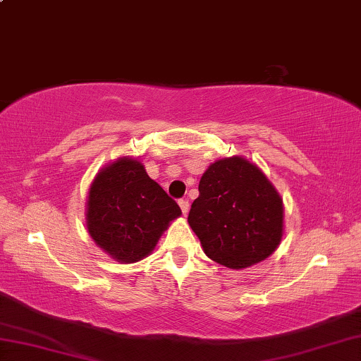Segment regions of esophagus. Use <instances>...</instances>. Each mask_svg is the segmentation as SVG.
Returning a JSON list of instances; mask_svg holds the SVG:
<instances>
[{"mask_svg":"<svg viewBox=\"0 0 361 361\" xmlns=\"http://www.w3.org/2000/svg\"><path fill=\"white\" fill-rule=\"evenodd\" d=\"M178 205H180V209L183 212V215H188V212H189V202H188V200L186 199L178 200Z\"/></svg>","mask_w":361,"mask_h":361,"instance_id":"esophagus-1","label":"esophagus"}]
</instances>
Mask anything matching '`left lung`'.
<instances>
[{
  "label": "left lung",
  "mask_w": 361,
  "mask_h": 361,
  "mask_svg": "<svg viewBox=\"0 0 361 361\" xmlns=\"http://www.w3.org/2000/svg\"><path fill=\"white\" fill-rule=\"evenodd\" d=\"M188 223L212 261L239 271L264 261L280 245L283 200L255 162L223 157L200 178Z\"/></svg>",
  "instance_id": "left-lung-1"
}]
</instances>
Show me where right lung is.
Returning a JSON list of instances; mask_svg holds the SVG:
<instances>
[{"instance_id":"obj_1","label":"right lung","mask_w":361,"mask_h":361,"mask_svg":"<svg viewBox=\"0 0 361 361\" xmlns=\"http://www.w3.org/2000/svg\"><path fill=\"white\" fill-rule=\"evenodd\" d=\"M181 210L151 180L137 157L122 156L90 183L85 202L89 235L121 264L145 259Z\"/></svg>"}]
</instances>
